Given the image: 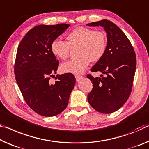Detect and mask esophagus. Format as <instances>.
<instances>
[{"label":"esophagus","mask_w":149,"mask_h":149,"mask_svg":"<svg viewBox=\"0 0 149 149\" xmlns=\"http://www.w3.org/2000/svg\"><path fill=\"white\" fill-rule=\"evenodd\" d=\"M75 79H76V80H77V81H79V80L82 79V77H83L82 75H75Z\"/></svg>","instance_id":"34e87169"}]
</instances>
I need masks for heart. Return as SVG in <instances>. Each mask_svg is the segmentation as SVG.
<instances>
[{"mask_svg": "<svg viewBox=\"0 0 149 149\" xmlns=\"http://www.w3.org/2000/svg\"><path fill=\"white\" fill-rule=\"evenodd\" d=\"M66 42L56 39L52 42L50 49L56 58L67 59L70 47L77 46L79 57L62 63L60 70L63 73L81 74L91 62L100 61L105 53L107 46V36L101 30L79 26L66 35Z\"/></svg>", "mask_w": 149, "mask_h": 149, "instance_id": "b5f03b06", "label": "heart"}]
</instances>
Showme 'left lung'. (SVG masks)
I'll list each match as a JSON object with an SVG mask.
<instances>
[{
  "instance_id": "1",
  "label": "left lung",
  "mask_w": 149,
  "mask_h": 149,
  "mask_svg": "<svg viewBox=\"0 0 149 149\" xmlns=\"http://www.w3.org/2000/svg\"><path fill=\"white\" fill-rule=\"evenodd\" d=\"M89 26H102L107 33V46L103 58L91 69L105 75L87 77L93 84L87 100L94 109L101 113H111L125 104L131 94L136 60L128 38L114 23L107 20L87 24Z\"/></svg>"
}]
</instances>
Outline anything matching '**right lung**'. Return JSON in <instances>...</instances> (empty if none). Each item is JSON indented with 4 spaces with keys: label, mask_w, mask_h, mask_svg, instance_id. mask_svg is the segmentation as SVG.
Listing matches in <instances>:
<instances>
[{
    "label": "right lung",
    "mask_w": 149,
    "mask_h": 149,
    "mask_svg": "<svg viewBox=\"0 0 149 149\" xmlns=\"http://www.w3.org/2000/svg\"><path fill=\"white\" fill-rule=\"evenodd\" d=\"M69 26L67 24L36 26L18 45L14 69L16 81L27 105L42 116L62 113L74 87L75 78L70 73L56 75L54 84L49 81L59 66L51 43Z\"/></svg>",
    "instance_id": "obj_1"
}]
</instances>
